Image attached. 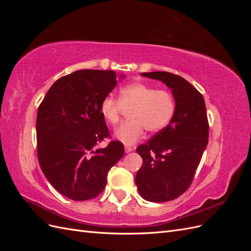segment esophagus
<instances>
[{
    "instance_id": "34e87169",
    "label": "esophagus",
    "mask_w": 251,
    "mask_h": 251,
    "mask_svg": "<svg viewBox=\"0 0 251 251\" xmlns=\"http://www.w3.org/2000/svg\"><path fill=\"white\" fill-rule=\"evenodd\" d=\"M125 151H126V153H130V151H133V148H131L130 146H126Z\"/></svg>"
}]
</instances>
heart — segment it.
I'll use <instances>...</instances> for the list:
<instances>
[{
    "label": "heart",
    "mask_w": 251,
    "mask_h": 251,
    "mask_svg": "<svg viewBox=\"0 0 251 251\" xmlns=\"http://www.w3.org/2000/svg\"><path fill=\"white\" fill-rule=\"evenodd\" d=\"M176 100L168 90L157 89L146 82H133L120 90L119 100L104 97L100 103V114L111 126L120 123L126 110L130 120L121 125L115 137L131 146L139 141L146 128L158 133L169 126L176 113Z\"/></svg>",
    "instance_id": "1"
}]
</instances>
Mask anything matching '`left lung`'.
<instances>
[{"instance_id": "1", "label": "left lung", "mask_w": 251, "mask_h": 251, "mask_svg": "<svg viewBox=\"0 0 251 251\" xmlns=\"http://www.w3.org/2000/svg\"><path fill=\"white\" fill-rule=\"evenodd\" d=\"M142 75L164 82L177 104L169 126L136 149L143 160L135 178L138 192L143 199L162 203L191 186L208 143V119L202 94L186 79L163 71Z\"/></svg>"}]
</instances>
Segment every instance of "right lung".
Instances as JSON below:
<instances>
[{
    "label": "right lung",
    "instance_id": "add662e5",
    "mask_svg": "<svg viewBox=\"0 0 251 251\" xmlns=\"http://www.w3.org/2000/svg\"><path fill=\"white\" fill-rule=\"evenodd\" d=\"M116 85L115 71H75L53 83L37 110L41 169L58 193L74 201L101 194L109 171L125 154L117 140L96 148L110 138L100 103Z\"/></svg>",
    "mask_w": 251,
    "mask_h": 251
}]
</instances>
